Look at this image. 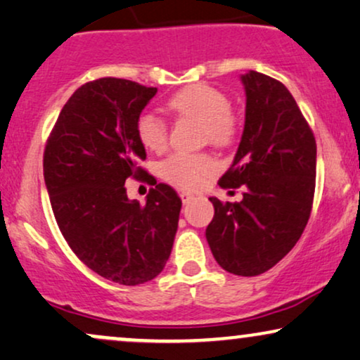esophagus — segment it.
<instances>
[{
    "label": "esophagus",
    "instance_id": "esophagus-1",
    "mask_svg": "<svg viewBox=\"0 0 360 360\" xmlns=\"http://www.w3.org/2000/svg\"><path fill=\"white\" fill-rule=\"evenodd\" d=\"M180 198H181V202L185 203V205H187V203H190L193 200V195L192 193H187V192H181L180 193Z\"/></svg>",
    "mask_w": 360,
    "mask_h": 360
}]
</instances>
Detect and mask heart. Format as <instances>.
<instances>
[{
	"instance_id": "obj_1",
	"label": "heart",
	"mask_w": 360,
	"mask_h": 360,
	"mask_svg": "<svg viewBox=\"0 0 360 360\" xmlns=\"http://www.w3.org/2000/svg\"><path fill=\"white\" fill-rule=\"evenodd\" d=\"M168 108L185 117L200 120L203 136L214 145H230L238 131V118L230 110V100L224 91L207 83H193L181 88L168 98ZM136 136L146 150L158 152L165 148L168 128L165 120L152 112L140 113L135 123ZM215 163L208 155L176 152L160 163V175L167 181L185 190H197Z\"/></svg>"
}]
</instances>
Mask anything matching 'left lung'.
Masks as SVG:
<instances>
[{"label": "left lung", "instance_id": "1", "mask_svg": "<svg viewBox=\"0 0 360 360\" xmlns=\"http://www.w3.org/2000/svg\"><path fill=\"white\" fill-rule=\"evenodd\" d=\"M245 127L221 188L243 187L240 202L212 197L207 242L221 269L254 277L294 248L316 192L317 145L290 91L259 72L242 75Z\"/></svg>", "mask_w": 360, "mask_h": 360}]
</instances>
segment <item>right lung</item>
<instances>
[{
  "label": "right lung",
  "mask_w": 360,
  "mask_h": 360,
  "mask_svg": "<svg viewBox=\"0 0 360 360\" xmlns=\"http://www.w3.org/2000/svg\"><path fill=\"white\" fill-rule=\"evenodd\" d=\"M157 88L98 78L66 101L48 136L43 173L56 224L88 269L122 285L162 272L179 227L181 200L157 184L146 203L128 200V179L150 180L135 123Z\"/></svg>",
  "instance_id": "1"
}]
</instances>
